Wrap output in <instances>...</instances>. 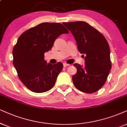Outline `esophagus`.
I'll return each mask as SVG.
<instances>
[{"mask_svg": "<svg viewBox=\"0 0 127 127\" xmlns=\"http://www.w3.org/2000/svg\"><path fill=\"white\" fill-rule=\"evenodd\" d=\"M69 65H70V64H67V63H64L63 64V66L64 67H66L67 66H69Z\"/></svg>", "mask_w": 127, "mask_h": 127, "instance_id": "obj_1", "label": "esophagus"}]
</instances>
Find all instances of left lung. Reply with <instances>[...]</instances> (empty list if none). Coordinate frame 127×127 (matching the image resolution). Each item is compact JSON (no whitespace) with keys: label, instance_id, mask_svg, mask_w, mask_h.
Masks as SVG:
<instances>
[{"label":"left lung","instance_id":"1","mask_svg":"<svg viewBox=\"0 0 127 127\" xmlns=\"http://www.w3.org/2000/svg\"><path fill=\"white\" fill-rule=\"evenodd\" d=\"M75 38L78 51L85 56V66L74 64L77 72L72 80L75 87L86 93L99 90L108 77L111 62L107 40L100 32L82 21L63 23Z\"/></svg>","mask_w":127,"mask_h":127}]
</instances>
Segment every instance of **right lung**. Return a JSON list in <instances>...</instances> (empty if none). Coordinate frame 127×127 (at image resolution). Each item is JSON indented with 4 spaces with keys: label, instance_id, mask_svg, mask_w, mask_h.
Returning a JSON list of instances; mask_svg holds the SVG:
<instances>
[{
    "label": "right lung",
    "instance_id": "1",
    "mask_svg": "<svg viewBox=\"0 0 127 127\" xmlns=\"http://www.w3.org/2000/svg\"><path fill=\"white\" fill-rule=\"evenodd\" d=\"M68 31L59 23H42L22 33L13 49L14 67L23 84L34 93L52 89L63 64H47L44 53L52 49L55 40Z\"/></svg>",
    "mask_w": 127,
    "mask_h": 127
}]
</instances>
